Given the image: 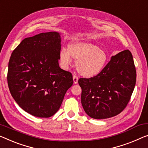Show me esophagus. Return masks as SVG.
Returning <instances> with one entry per match:
<instances>
[{
  "label": "esophagus",
  "instance_id": "esophagus-1",
  "mask_svg": "<svg viewBox=\"0 0 148 148\" xmlns=\"http://www.w3.org/2000/svg\"><path fill=\"white\" fill-rule=\"evenodd\" d=\"M73 81H74V84H76L78 83V78L76 76H75V75H74V76H73Z\"/></svg>",
  "mask_w": 148,
  "mask_h": 148
}]
</instances>
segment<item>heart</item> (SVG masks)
Here are the masks:
<instances>
[{"mask_svg": "<svg viewBox=\"0 0 148 148\" xmlns=\"http://www.w3.org/2000/svg\"><path fill=\"white\" fill-rule=\"evenodd\" d=\"M61 66L68 68L72 64V58L76 62V68L82 76L91 78L100 74L106 65L108 54L98 45L88 41L70 42L68 50L61 48L58 54Z\"/></svg>", "mask_w": 148, "mask_h": 148, "instance_id": "obj_1", "label": "heart"}]
</instances>
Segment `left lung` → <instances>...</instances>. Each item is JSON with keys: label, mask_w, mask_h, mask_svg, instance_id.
<instances>
[{"label": "left lung", "mask_w": 148, "mask_h": 148, "mask_svg": "<svg viewBox=\"0 0 148 148\" xmlns=\"http://www.w3.org/2000/svg\"><path fill=\"white\" fill-rule=\"evenodd\" d=\"M136 71L128 50L111 57L102 71L80 78L81 103L90 118L101 120L118 115L126 107L135 88Z\"/></svg>", "instance_id": "8db88e82"}]
</instances>
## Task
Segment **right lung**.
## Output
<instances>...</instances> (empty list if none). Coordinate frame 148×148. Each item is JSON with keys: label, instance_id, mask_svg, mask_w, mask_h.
<instances>
[{"label": "right lung", "instance_id": "obj_1", "mask_svg": "<svg viewBox=\"0 0 148 148\" xmlns=\"http://www.w3.org/2000/svg\"><path fill=\"white\" fill-rule=\"evenodd\" d=\"M60 34L43 32L26 38L11 54L7 74L11 95L22 109L49 118L60 108L72 75L59 66Z\"/></svg>", "mask_w": 148, "mask_h": 148}]
</instances>
